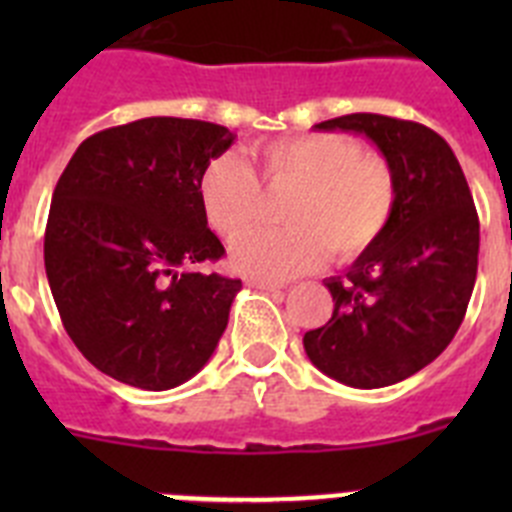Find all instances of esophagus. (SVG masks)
Instances as JSON below:
<instances>
[{"label": "esophagus", "instance_id": "obj_1", "mask_svg": "<svg viewBox=\"0 0 512 512\" xmlns=\"http://www.w3.org/2000/svg\"><path fill=\"white\" fill-rule=\"evenodd\" d=\"M248 287L261 289V292H277V289H284V282H274V279H248Z\"/></svg>", "mask_w": 512, "mask_h": 512}]
</instances>
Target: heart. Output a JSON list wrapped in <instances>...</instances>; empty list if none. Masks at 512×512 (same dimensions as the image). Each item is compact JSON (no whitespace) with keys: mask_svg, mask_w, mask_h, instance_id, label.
I'll list each match as a JSON object with an SVG mask.
<instances>
[{"mask_svg":"<svg viewBox=\"0 0 512 512\" xmlns=\"http://www.w3.org/2000/svg\"><path fill=\"white\" fill-rule=\"evenodd\" d=\"M253 164L269 192L292 189L282 207L287 228L241 235L261 210L259 182L243 158L215 156L197 179L207 223L223 238L241 235L230 261L251 277H295L315 269L328 248L338 261L356 259L377 243L395 210L390 164L346 135H284L256 148Z\"/></svg>","mask_w":512,"mask_h":512,"instance_id":"b5f03b06","label":"heart"}]
</instances>
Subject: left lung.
<instances>
[{
    "label": "left lung",
    "mask_w": 512,
    "mask_h": 512,
    "mask_svg": "<svg viewBox=\"0 0 512 512\" xmlns=\"http://www.w3.org/2000/svg\"><path fill=\"white\" fill-rule=\"evenodd\" d=\"M315 130L366 135L395 174L390 223L343 277L325 279L333 318L302 338L330 379L377 390L413 377L456 336L477 279L479 217L451 146L420 122L356 112Z\"/></svg>",
    "instance_id": "1"
}]
</instances>
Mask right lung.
Listing matches in <instances>:
<instances>
[{
    "instance_id": "obj_1",
    "label": "right lung",
    "mask_w": 512,
    "mask_h": 512,
    "mask_svg": "<svg viewBox=\"0 0 512 512\" xmlns=\"http://www.w3.org/2000/svg\"><path fill=\"white\" fill-rule=\"evenodd\" d=\"M233 140L215 122L143 117L94 133L63 169L45 274L66 333L107 377L171 390L217 348L241 279L200 271L225 248L197 179Z\"/></svg>"
}]
</instances>
